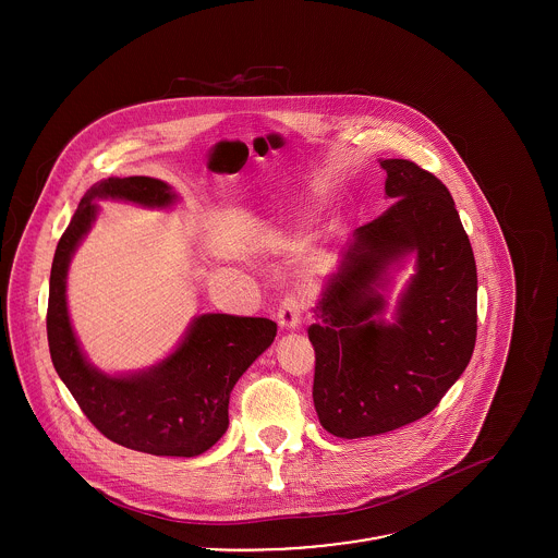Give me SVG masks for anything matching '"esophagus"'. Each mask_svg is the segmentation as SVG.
<instances>
[{
    "mask_svg": "<svg viewBox=\"0 0 558 558\" xmlns=\"http://www.w3.org/2000/svg\"><path fill=\"white\" fill-rule=\"evenodd\" d=\"M301 322H303L301 303L296 299H283V303L279 305V312H277V324L283 330H296V328H301Z\"/></svg>",
    "mask_w": 558,
    "mask_h": 558,
    "instance_id": "obj_1",
    "label": "esophagus"
}]
</instances>
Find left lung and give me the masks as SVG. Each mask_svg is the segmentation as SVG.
I'll use <instances>...</instances> for the list:
<instances>
[{"mask_svg":"<svg viewBox=\"0 0 558 558\" xmlns=\"http://www.w3.org/2000/svg\"><path fill=\"white\" fill-rule=\"evenodd\" d=\"M380 167L393 204L354 232L310 326L316 412L339 438L378 436L429 414L477 339V266L449 189L412 160ZM410 256L415 270L387 320L388 286Z\"/></svg>","mask_w":558,"mask_h":558,"instance_id":"left-lung-1","label":"left lung"}]
</instances>
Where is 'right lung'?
<instances>
[{"instance_id": "right-lung-1", "label": "right lung", "mask_w": 558, "mask_h": 558, "mask_svg": "<svg viewBox=\"0 0 558 558\" xmlns=\"http://www.w3.org/2000/svg\"><path fill=\"white\" fill-rule=\"evenodd\" d=\"M100 199L165 210L178 202V195L167 182L148 175L107 178L83 195L51 266L47 337L53 367L83 414L109 440L150 456H202L226 434L230 393L275 341L277 324L202 314L191 319L175 350L157 365L131 374L94 367L71 324L66 281L71 259L98 217Z\"/></svg>"}]
</instances>
